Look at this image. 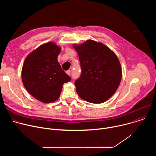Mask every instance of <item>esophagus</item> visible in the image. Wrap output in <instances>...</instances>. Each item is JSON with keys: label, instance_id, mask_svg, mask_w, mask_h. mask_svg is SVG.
<instances>
[{"label": "esophagus", "instance_id": "esophagus-1", "mask_svg": "<svg viewBox=\"0 0 156 156\" xmlns=\"http://www.w3.org/2000/svg\"><path fill=\"white\" fill-rule=\"evenodd\" d=\"M66 74H67L69 76L71 75V71L70 70H67V71L66 72Z\"/></svg>", "mask_w": 156, "mask_h": 156}]
</instances>
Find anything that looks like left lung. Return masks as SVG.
<instances>
[{
  "label": "left lung",
  "mask_w": 156,
  "mask_h": 156,
  "mask_svg": "<svg viewBox=\"0 0 156 156\" xmlns=\"http://www.w3.org/2000/svg\"><path fill=\"white\" fill-rule=\"evenodd\" d=\"M79 56L81 74L75 82L78 96L83 100L101 104L115 93L122 72L115 54L104 44L87 40L74 44Z\"/></svg>",
  "instance_id": "1"
}]
</instances>
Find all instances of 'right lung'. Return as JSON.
<instances>
[{"instance_id":"add662e5","label":"right lung","mask_w":156,"mask_h":156,"mask_svg":"<svg viewBox=\"0 0 156 156\" xmlns=\"http://www.w3.org/2000/svg\"><path fill=\"white\" fill-rule=\"evenodd\" d=\"M61 48L49 42L38 47L26 58L21 78L28 92L44 103L57 101L63 83L71 80L57 61Z\"/></svg>"}]
</instances>
